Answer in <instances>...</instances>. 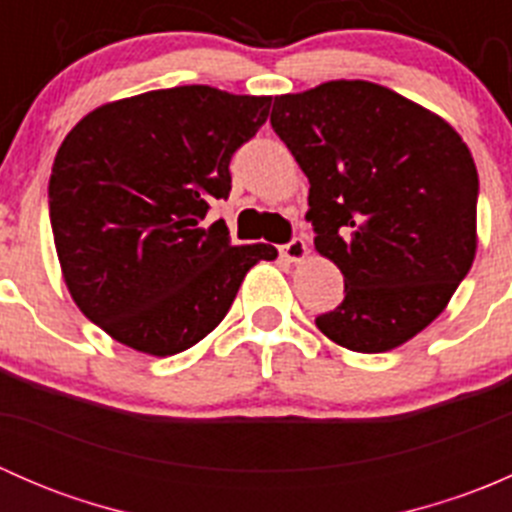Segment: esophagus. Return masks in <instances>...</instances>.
<instances>
[{"label": "esophagus", "instance_id": "1", "mask_svg": "<svg viewBox=\"0 0 512 512\" xmlns=\"http://www.w3.org/2000/svg\"><path fill=\"white\" fill-rule=\"evenodd\" d=\"M280 255L285 257L287 262H304L309 255V247L302 237H294L292 242H287V245L280 247Z\"/></svg>", "mask_w": 512, "mask_h": 512}]
</instances>
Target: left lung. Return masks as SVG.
I'll list each match as a JSON object with an SVG mask.
<instances>
[{
	"instance_id": "left-lung-1",
	"label": "left lung",
	"mask_w": 512,
	"mask_h": 512,
	"mask_svg": "<svg viewBox=\"0 0 512 512\" xmlns=\"http://www.w3.org/2000/svg\"><path fill=\"white\" fill-rule=\"evenodd\" d=\"M272 128L309 178L314 250L344 275V299L317 317L361 354L428 327L478 247V170L456 128L371 81H327L275 96Z\"/></svg>"
}]
</instances>
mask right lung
Returning a JSON list of instances; mask_svg holds the SVG:
<instances>
[{"mask_svg":"<svg viewBox=\"0 0 512 512\" xmlns=\"http://www.w3.org/2000/svg\"><path fill=\"white\" fill-rule=\"evenodd\" d=\"M272 96L175 86L86 113L56 153L49 218L76 307L141 354L208 337L247 272L277 250L200 227L230 195V158L270 116Z\"/></svg>","mask_w":512,"mask_h":512,"instance_id":"right-lung-1","label":"right lung"}]
</instances>
